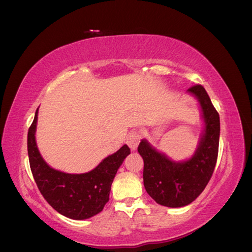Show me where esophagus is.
I'll return each mask as SVG.
<instances>
[{"label": "esophagus", "instance_id": "34e87169", "mask_svg": "<svg viewBox=\"0 0 252 252\" xmlns=\"http://www.w3.org/2000/svg\"><path fill=\"white\" fill-rule=\"evenodd\" d=\"M140 139H141V135L140 132L138 130H132L129 135L127 136V139H126V142L128 147H129L132 151H135L138 145H139L140 142Z\"/></svg>", "mask_w": 252, "mask_h": 252}]
</instances>
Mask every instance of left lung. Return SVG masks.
<instances>
[{"label":"left lung","instance_id":"obj_1","mask_svg":"<svg viewBox=\"0 0 252 252\" xmlns=\"http://www.w3.org/2000/svg\"><path fill=\"white\" fill-rule=\"evenodd\" d=\"M198 99L204 120V130L194 155L187 161L175 162L142 139L138 152L143 158V185L155 201L169 208L191 203L212 177L218 160L220 116L201 85L188 89Z\"/></svg>","mask_w":252,"mask_h":252}]
</instances>
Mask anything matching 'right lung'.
<instances>
[{
	"label": "right lung",
	"instance_id": "1",
	"mask_svg": "<svg viewBox=\"0 0 252 252\" xmlns=\"http://www.w3.org/2000/svg\"><path fill=\"white\" fill-rule=\"evenodd\" d=\"M38 109L28 130V157L32 176L48 203L71 220H86L100 213L109 201L111 186L117 169L130 153L127 145L102 161L92 171L67 174L50 167L35 143Z\"/></svg>",
	"mask_w": 252,
	"mask_h": 252
}]
</instances>
